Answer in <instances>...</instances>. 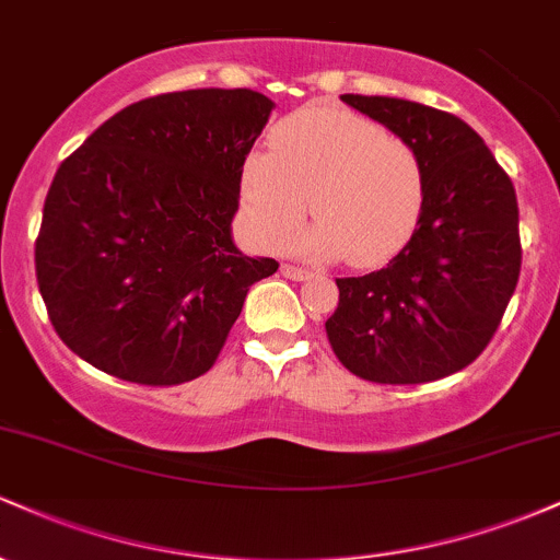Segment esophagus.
I'll return each instance as SVG.
<instances>
[{
    "label": "esophagus",
    "mask_w": 560,
    "mask_h": 560,
    "mask_svg": "<svg viewBox=\"0 0 560 560\" xmlns=\"http://www.w3.org/2000/svg\"><path fill=\"white\" fill-rule=\"evenodd\" d=\"M281 273L287 276V279H292V281H305V279H311V271H305V268H300V266H289V262H281Z\"/></svg>",
    "instance_id": "1"
}]
</instances>
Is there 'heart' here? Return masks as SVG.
<instances>
[{
	"label": "heart",
	"mask_w": 560,
	"mask_h": 560,
	"mask_svg": "<svg viewBox=\"0 0 560 560\" xmlns=\"http://www.w3.org/2000/svg\"><path fill=\"white\" fill-rule=\"evenodd\" d=\"M242 210L262 247H276L311 210L318 221L289 242L318 260L374 268L413 236L427 199L419 152L374 120L305 107L273 128L271 152L242 165Z\"/></svg>",
	"instance_id": "obj_1"
}]
</instances>
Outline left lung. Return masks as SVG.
Returning a JSON list of instances; mask_svg holds the SVG:
<instances>
[{
    "label": "left lung",
    "mask_w": 560,
    "mask_h": 560,
    "mask_svg": "<svg viewBox=\"0 0 560 560\" xmlns=\"http://www.w3.org/2000/svg\"><path fill=\"white\" fill-rule=\"evenodd\" d=\"M419 152L427 199L382 271L337 279L329 342L352 374L423 384L477 361L522 271L518 205L485 139L455 115L397 96L342 94Z\"/></svg>",
    "instance_id": "1"
}]
</instances>
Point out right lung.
<instances>
[{"mask_svg":"<svg viewBox=\"0 0 560 560\" xmlns=\"http://www.w3.org/2000/svg\"><path fill=\"white\" fill-rule=\"evenodd\" d=\"M253 89L133 102L55 173L36 279L75 355L126 382L171 387L215 363L273 258L234 244L242 165L271 118Z\"/></svg>","mask_w":560,"mask_h":560,"instance_id":"obj_1","label":"right lung"}]
</instances>
